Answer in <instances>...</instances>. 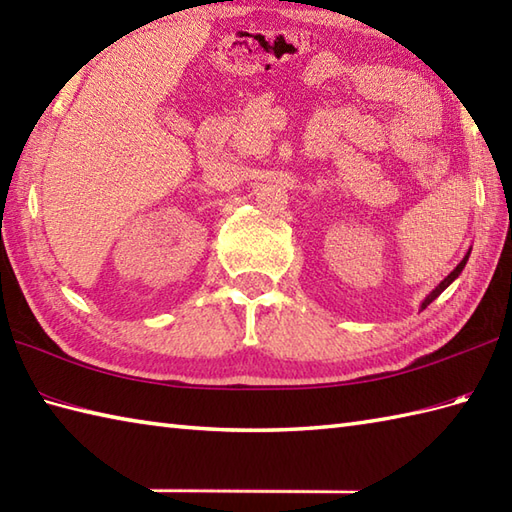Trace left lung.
<instances>
[{
  "mask_svg": "<svg viewBox=\"0 0 512 512\" xmlns=\"http://www.w3.org/2000/svg\"><path fill=\"white\" fill-rule=\"evenodd\" d=\"M469 255H471V250H469V253H466V255H464V259H462V262H460L458 266H455V268H453V273H451V275H447V277H444V279L440 281V284L436 286V290H431V292H429V295H427V297H424V301L420 303V310H424V308H427V306H429V303H431L433 299H438V297L442 295V292H444V290H447V288H449V286L453 284V281L460 277V273H462V270H464L466 262H469Z\"/></svg>",
  "mask_w": 512,
  "mask_h": 512,
  "instance_id": "obj_1",
  "label": "left lung"
}]
</instances>
